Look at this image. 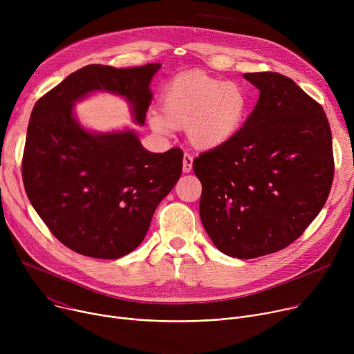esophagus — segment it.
I'll return each instance as SVG.
<instances>
[{
  "instance_id": "1",
  "label": "esophagus",
  "mask_w": 354,
  "mask_h": 354,
  "mask_svg": "<svg viewBox=\"0 0 354 354\" xmlns=\"http://www.w3.org/2000/svg\"><path fill=\"white\" fill-rule=\"evenodd\" d=\"M192 165H194V156H192L190 153L185 152L183 153V172L185 174H189L192 171Z\"/></svg>"
}]
</instances>
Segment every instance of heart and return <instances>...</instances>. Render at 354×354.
<instances>
[{"instance_id":"obj_1","label":"heart","mask_w":354,"mask_h":354,"mask_svg":"<svg viewBox=\"0 0 354 354\" xmlns=\"http://www.w3.org/2000/svg\"><path fill=\"white\" fill-rule=\"evenodd\" d=\"M248 106V94L241 84L194 71L174 77L165 86L160 115H153L151 125L160 134L186 128L192 145L212 149L237 134Z\"/></svg>"}]
</instances>
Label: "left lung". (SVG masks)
Listing matches in <instances>:
<instances>
[{
	"instance_id": "obj_1",
	"label": "left lung",
	"mask_w": 354,
	"mask_h": 354,
	"mask_svg": "<svg viewBox=\"0 0 354 354\" xmlns=\"http://www.w3.org/2000/svg\"><path fill=\"white\" fill-rule=\"evenodd\" d=\"M260 99L237 134L194 160L203 227L237 259L294 243L326 203L333 182L332 131L324 107L292 79L245 73Z\"/></svg>"
}]
</instances>
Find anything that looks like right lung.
Returning a JSON list of instances; mask_svg holds the SVG:
<instances>
[{"mask_svg": "<svg viewBox=\"0 0 354 354\" xmlns=\"http://www.w3.org/2000/svg\"><path fill=\"white\" fill-rule=\"evenodd\" d=\"M159 63L117 69L88 65L37 102L28 124L22 180L32 206L68 248L114 260L144 240L159 202L182 174L183 152L142 148L133 131L90 134L73 117L76 100L94 90L117 93L144 124Z\"/></svg>", "mask_w": 354, "mask_h": 354, "instance_id": "add662e5", "label": "right lung"}]
</instances>
